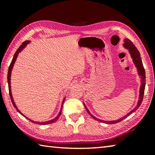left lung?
Segmentation results:
<instances>
[{
    "label": "left lung",
    "instance_id": "8db88e82",
    "mask_svg": "<svg viewBox=\"0 0 155 155\" xmlns=\"http://www.w3.org/2000/svg\"><path fill=\"white\" fill-rule=\"evenodd\" d=\"M123 45H124L125 48H127L128 50V51H129L130 55H131V57L133 58V62H134L135 66L137 67V68L138 74H139V75H140V77H141V85L140 90V96H139V101H138L137 106H136L135 108L132 110V111L128 113V114H127V115H125L124 117H122L119 120H115H115H114V121H103V120L97 119L96 117H95L94 116V115H92L90 114V112L89 111V110L87 108V107H86L85 105V104H84V106H85V108L86 110H87V113L91 115V117H93L94 120H98V121H100V122H103V123H106V124H116V123H117V122H120L122 121L123 120L125 119L126 117H127L128 115H130L131 114H133V112H135L136 110H137L139 108V107H140L141 103H142L143 98L144 90H145V85H146V74H145V69H144V68H143L142 61H141V57H140V53L137 50V48H136L135 46L134 45V44H133L132 41H131L130 40H128V39H124V44H123Z\"/></svg>",
    "mask_w": 155,
    "mask_h": 155
}]
</instances>
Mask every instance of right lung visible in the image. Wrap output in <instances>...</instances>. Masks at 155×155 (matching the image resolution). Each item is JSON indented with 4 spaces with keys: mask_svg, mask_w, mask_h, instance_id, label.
<instances>
[{
    "mask_svg": "<svg viewBox=\"0 0 155 155\" xmlns=\"http://www.w3.org/2000/svg\"><path fill=\"white\" fill-rule=\"evenodd\" d=\"M30 41H24V42H23L22 44V45H21L19 48H18V49L16 51V52H15V54L14 55V57H13V59H12V62H11V64H10V65H9V70H8V74H7V81H8V85H9V96H10V98H11V101H12V104H13V105H14V107H15V109H16V110H17V111H18L20 113V114H21V115H22L23 116H25L24 115H23L22 113H21L20 111H19V109H18V108H17V107H16V105H15V103H14V99H13V97H12V92H11V85H10V77H11V73H12V68H13V66H14V63H15V59H16V58H17V57H18V54L19 53V52L22 51V50L25 48V47L27 45V44L29 43ZM64 101H65V98L64 99V101H63V103H62V105H61V111H60V112H59V114H58V115H57V116L55 117V118H54V119H52V120H50V121H47V122H34V121H33V120H30V119H28V118H27V117H25L26 118H27V119H28V120H30L31 122H33V123H35V124H41V125H44V124H52V123H53V122H56L57 120H58V118L59 117V116H60V115L61 114V111H62V107H63V104H64Z\"/></svg>",
    "mask_w": 155,
    "mask_h": 155,
    "instance_id": "right-lung-1",
    "label": "right lung"
}]
</instances>
